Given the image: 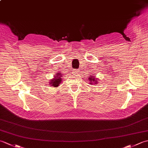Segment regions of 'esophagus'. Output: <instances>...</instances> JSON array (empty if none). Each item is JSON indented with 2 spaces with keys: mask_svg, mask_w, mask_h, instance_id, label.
I'll return each mask as SVG.
<instances>
[{
  "mask_svg": "<svg viewBox=\"0 0 148 148\" xmlns=\"http://www.w3.org/2000/svg\"><path fill=\"white\" fill-rule=\"evenodd\" d=\"M78 72H79V71H78L77 70H74V73H78Z\"/></svg>",
  "mask_w": 148,
  "mask_h": 148,
  "instance_id": "34e87169",
  "label": "esophagus"
}]
</instances>
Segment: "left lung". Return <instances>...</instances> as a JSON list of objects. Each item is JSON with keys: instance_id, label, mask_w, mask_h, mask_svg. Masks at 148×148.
<instances>
[{"instance_id": "1", "label": "left lung", "mask_w": 148, "mask_h": 148, "mask_svg": "<svg viewBox=\"0 0 148 148\" xmlns=\"http://www.w3.org/2000/svg\"><path fill=\"white\" fill-rule=\"evenodd\" d=\"M95 76H94L93 75H91V76H90V77H88L89 81H90V84H97L99 83L98 78H96Z\"/></svg>"}]
</instances>
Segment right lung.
Masks as SVG:
<instances>
[{"mask_svg": "<svg viewBox=\"0 0 148 148\" xmlns=\"http://www.w3.org/2000/svg\"><path fill=\"white\" fill-rule=\"evenodd\" d=\"M63 75L60 72H58V73H56L55 77L53 78V79H51L49 81V84L51 86H53L55 88H57L60 84H61L62 81V77Z\"/></svg>", "mask_w": 148, "mask_h": 148, "instance_id": "obj_1", "label": "right lung"}]
</instances>
